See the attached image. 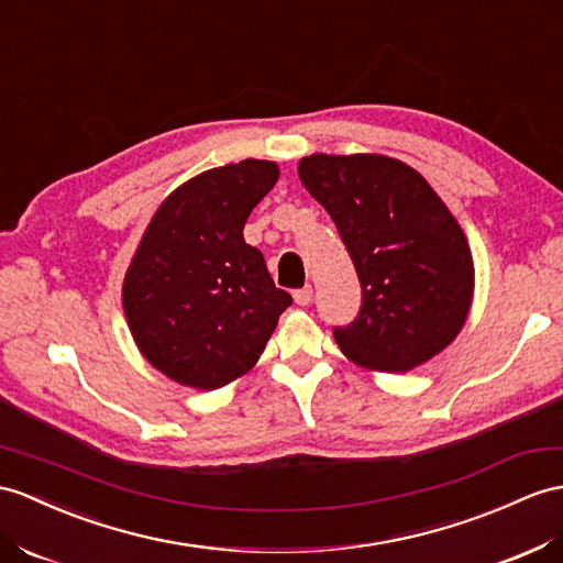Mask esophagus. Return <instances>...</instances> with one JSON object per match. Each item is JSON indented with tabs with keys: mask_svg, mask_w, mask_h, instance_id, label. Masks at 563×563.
<instances>
[{
	"mask_svg": "<svg viewBox=\"0 0 563 563\" xmlns=\"http://www.w3.org/2000/svg\"><path fill=\"white\" fill-rule=\"evenodd\" d=\"M294 300L298 306H308L312 300V286H303V289H296L294 291Z\"/></svg>",
	"mask_w": 563,
	"mask_h": 563,
	"instance_id": "obj_1",
	"label": "esophagus"
}]
</instances>
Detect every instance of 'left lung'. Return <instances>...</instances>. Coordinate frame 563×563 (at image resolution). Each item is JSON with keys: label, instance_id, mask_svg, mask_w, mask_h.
<instances>
[{"label": "left lung", "instance_id": "1", "mask_svg": "<svg viewBox=\"0 0 563 563\" xmlns=\"http://www.w3.org/2000/svg\"><path fill=\"white\" fill-rule=\"evenodd\" d=\"M300 184L334 219L363 286V306L336 327L341 353L377 373H408L459 336L473 306L468 239L422 174L387 155L298 162Z\"/></svg>", "mask_w": 563, "mask_h": 563}]
</instances>
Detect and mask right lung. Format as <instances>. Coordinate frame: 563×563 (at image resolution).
<instances>
[{
    "mask_svg": "<svg viewBox=\"0 0 563 563\" xmlns=\"http://www.w3.org/2000/svg\"><path fill=\"white\" fill-rule=\"evenodd\" d=\"M277 162L202 172L162 200L123 277L135 346L162 375L200 391L251 373L291 306L243 227L277 184Z\"/></svg>",
    "mask_w": 563,
    "mask_h": 563,
    "instance_id": "add662e5",
    "label": "right lung"
}]
</instances>
